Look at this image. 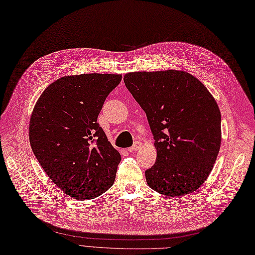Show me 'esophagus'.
Returning <instances> with one entry per match:
<instances>
[{
    "instance_id": "1",
    "label": "esophagus",
    "mask_w": 255,
    "mask_h": 255,
    "mask_svg": "<svg viewBox=\"0 0 255 255\" xmlns=\"http://www.w3.org/2000/svg\"><path fill=\"white\" fill-rule=\"evenodd\" d=\"M140 147H141V144L140 142H135V144L132 146V147H129L128 150L129 151V152H132V151H136V150H138V149H140Z\"/></svg>"
}]
</instances>
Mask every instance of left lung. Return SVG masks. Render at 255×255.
Segmentation results:
<instances>
[{
  "instance_id": "obj_1",
  "label": "left lung",
  "mask_w": 255,
  "mask_h": 255,
  "mask_svg": "<svg viewBox=\"0 0 255 255\" xmlns=\"http://www.w3.org/2000/svg\"><path fill=\"white\" fill-rule=\"evenodd\" d=\"M123 80L145 111L157 149V161L145 172L148 186L166 197L197 190L221 147V113L214 97L181 70L129 72Z\"/></svg>"
}]
</instances>
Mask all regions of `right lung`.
<instances>
[{
  "mask_svg": "<svg viewBox=\"0 0 255 255\" xmlns=\"http://www.w3.org/2000/svg\"><path fill=\"white\" fill-rule=\"evenodd\" d=\"M121 74L84 73L49 84L33 108L29 140L53 183L77 200H90L113 186L121 156L97 117Z\"/></svg>",
  "mask_w": 255,
  "mask_h": 255,
  "instance_id": "right-lung-1",
  "label": "right lung"
}]
</instances>
